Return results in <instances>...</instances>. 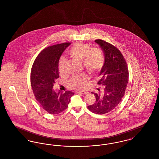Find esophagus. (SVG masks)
Returning <instances> with one entry per match:
<instances>
[{
	"mask_svg": "<svg viewBox=\"0 0 159 159\" xmlns=\"http://www.w3.org/2000/svg\"><path fill=\"white\" fill-rule=\"evenodd\" d=\"M76 93H80V94H82V95H84V94L87 93V92L83 91H76Z\"/></svg>",
	"mask_w": 159,
	"mask_h": 159,
	"instance_id": "obj_1",
	"label": "esophagus"
}]
</instances>
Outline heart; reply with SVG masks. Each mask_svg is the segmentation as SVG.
Returning a JSON list of instances; mask_svg holds the SVG:
<instances>
[{"label":"heart","instance_id":"heart-1","mask_svg":"<svg viewBox=\"0 0 159 159\" xmlns=\"http://www.w3.org/2000/svg\"><path fill=\"white\" fill-rule=\"evenodd\" d=\"M68 54L74 59L82 61L83 67L91 73H95L102 67L104 57L102 52L95 48L82 42L76 43L68 51ZM66 60L61 58L59 61L58 68L61 73L64 71ZM89 77L85 74L75 76L70 80V84L77 88H84L87 84Z\"/></svg>","mask_w":159,"mask_h":159}]
</instances>
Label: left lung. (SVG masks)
Wrapping results in <instances>:
<instances>
[{"label":"left lung","mask_w":159,"mask_h":159,"mask_svg":"<svg viewBox=\"0 0 159 159\" xmlns=\"http://www.w3.org/2000/svg\"><path fill=\"white\" fill-rule=\"evenodd\" d=\"M101 47L104 54V64L99 76L98 84L104 85L102 93H93L95 102L88 106V109L94 113L104 114L114 109L125 95L128 83V68L126 61L120 51L104 40H95Z\"/></svg>","instance_id":"1"}]
</instances>
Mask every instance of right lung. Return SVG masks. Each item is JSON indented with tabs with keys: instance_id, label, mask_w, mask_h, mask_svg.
<instances>
[{
	"instance_id": "add662e5",
	"label": "right lung",
	"mask_w": 159,
	"mask_h": 159,
	"mask_svg": "<svg viewBox=\"0 0 159 159\" xmlns=\"http://www.w3.org/2000/svg\"><path fill=\"white\" fill-rule=\"evenodd\" d=\"M70 43H63L48 47L38 55L31 71V85L36 99L48 113L58 114L68 107L71 91L62 92L53 89L58 79V64L61 55Z\"/></svg>"
}]
</instances>
